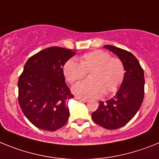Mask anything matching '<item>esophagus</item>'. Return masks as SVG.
Here are the masks:
<instances>
[{"label": "esophagus", "instance_id": "obj_1", "mask_svg": "<svg viewBox=\"0 0 159 159\" xmlns=\"http://www.w3.org/2000/svg\"><path fill=\"white\" fill-rule=\"evenodd\" d=\"M76 99H78V100L81 101V102H87L88 101V99L82 98H80V97H76Z\"/></svg>", "mask_w": 159, "mask_h": 159}]
</instances>
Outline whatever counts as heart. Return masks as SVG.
I'll return each instance as SVG.
<instances>
[{"label": "heart", "instance_id": "heart-1", "mask_svg": "<svg viewBox=\"0 0 159 159\" xmlns=\"http://www.w3.org/2000/svg\"><path fill=\"white\" fill-rule=\"evenodd\" d=\"M64 75L70 83L82 79L89 73V81H81L73 87V92L81 98H98L105 92H116L123 82L125 69L122 61L112 57L103 50H94L81 56L80 63L74 59L67 61L63 68Z\"/></svg>", "mask_w": 159, "mask_h": 159}]
</instances>
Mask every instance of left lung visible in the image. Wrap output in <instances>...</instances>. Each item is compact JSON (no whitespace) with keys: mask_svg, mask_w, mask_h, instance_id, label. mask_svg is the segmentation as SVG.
Masks as SVG:
<instances>
[{"mask_svg":"<svg viewBox=\"0 0 159 159\" xmlns=\"http://www.w3.org/2000/svg\"><path fill=\"white\" fill-rule=\"evenodd\" d=\"M104 47L122 61L125 74L118 93L106 102H99L98 109L92 113V118L105 129H116L127 124L141 107L144 98V71L130 52L112 45Z\"/></svg>","mask_w":159,"mask_h":159,"instance_id":"1","label":"left lung"}]
</instances>
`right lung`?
<instances>
[{"label":"right lung","mask_w":159,"mask_h":159,"mask_svg":"<svg viewBox=\"0 0 159 159\" xmlns=\"http://www.w3.org/2000/svg\"><path fill=\"white\" fill-rule=\"evenodd\" d=\"M76 53L53 46L33 55L18 79V102L36 127L54 131L70 117L67 102L74 98L65 81L63 66Z\"/></svg>","instance_id":"right-lung-1"}]
</instances>
